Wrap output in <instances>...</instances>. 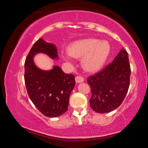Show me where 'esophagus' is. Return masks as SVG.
Wrapping results in <instances>:
<instances>
[{"label":"esophagus","instance_id":"obj_1","mask_svg":"<svg viewBox=\"0 0 148 148\" xmlns=\"http://www.w3.org/2000/svg\"><path fill=\"white\" fill-rule=\"evenodd\" d=\"M75 80H76V82L77 84L79 83H82L84 81V78L82 76H76V78H75Z\"/></svg>","mask_w":148,"mask_h":148}]
</instances>
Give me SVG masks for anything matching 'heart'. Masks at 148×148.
Masks as SVG:
<instances>
[{"mask_svg":"<svg viewBox=\"0 0 148 148\" xmlns=\"http://www.w3.org/2000/svg\"><path fill=\"white\" fill-rule=\"evenodd\" d=\"M110 46L107 41L95 38L85 39L74 42L69 48V52L63 54L67 61H71L72 57H83L82 64L87 72L99 70L106 61L110 53Z\"/></svg>","mask_w":148,"mask_h":148,"instance_id":"obj_1","label":"heart"}]
</instances>
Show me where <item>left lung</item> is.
Here are the masks:
<instances>
[{"label":"left lung","instance_id":"8db88e82","mask_svg":"<svg viewBox=\"0 0 148 148\" xmlns=\"http://www.w3.org/2000/svg\"><path fill=\"white\" fill-rule=\"evenodd\" d=\"M129 55L123 48L112 62L87 79L91 89L90 106L97 113H107L123 101L130 85Z\"/></svg>","mask_w":148,"mask_h":148}]
</instances>
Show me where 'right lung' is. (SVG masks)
Here are the masks:
<instances>
[{
	"instance_id": "add662e5",
	"label": "right lung",
	"mask_w": 148,
	"mask_h": 148,
	"mask_svg": "<svg viewBox=\"0 0 148 148\" xmlns=\"http://www.w3.org/2000/svg\"><path fill=\"white\" fill-rule=\"evenodd\" d=\"M43 53L58 59L53 44L39 38L30 50L25 62V83L32 103L45 116L56 117L67 111L69 97L75 86L74 75L65 74L59 66L42 71L35 65L33 57Z\"/></svg>"
}]
</instances>
